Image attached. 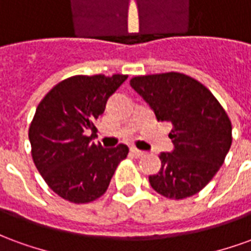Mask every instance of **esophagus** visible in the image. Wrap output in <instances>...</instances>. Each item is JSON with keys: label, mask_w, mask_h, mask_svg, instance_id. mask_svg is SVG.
Here are the masks:
<instances>
[{"label": "esophagus", "mask_w": 251, "mask_h": 251, "mask_svg": "<svg viewBox=\"0 0 251 251\" xmlns=\"http://www.w3.org/2000/svg\"><path fill=\"white\" fill-rule=\"evenodd\" d=\"M130 153H131V156H133V157H136V158L142 157V156L145 154V152H142V151H138L137 148H130Z\"/></svg>", "instance_id": "34e87169"}]
</instances>
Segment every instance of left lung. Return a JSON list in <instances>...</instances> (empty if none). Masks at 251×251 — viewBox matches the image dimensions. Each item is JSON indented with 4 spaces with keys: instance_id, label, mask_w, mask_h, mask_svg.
Returning a JSON list of instances; mask_svg holds the SVG:
<instances>
[{
    "instance_id": "1",
    "label": "left lung",
    "mask_w": 251,
    "mask_h": 251,
    "mask_svg": "<svg viewBox=\"0 0 251 251\" xmlns=\"http://www.w3.org/2000/svg\"><path fill=\"white\" fill-rule=\"evenodd\" d=\"M130 86L157 121L171 122L172 152L160 153L161 169L149 176L152 188L169 199L198 194L219 171L231 147V122L201 83L180 72L136 76Z\"/></svg>"
}]
</instances>
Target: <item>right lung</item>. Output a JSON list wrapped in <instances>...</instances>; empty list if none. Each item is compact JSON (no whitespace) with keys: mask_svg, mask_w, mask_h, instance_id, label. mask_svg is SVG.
I'll return each instance as SVG.
<instances>
[{"mask_svg":"<svg viewBox=\"0 0 251 251\" xmlns=\"http://www.w3.org/2000/svg\"><path fill=\"white\" fill-rule=\"evenodd\" d=\"M127 75L68 77L43 98L29 126L32 157L50 188L71 203H88L106 192L129 148L97 145L94 122Z\"/></svg>","mask_w":251,"mask_h":251,"instance_id":"right-lung-1","label":"right lung"}]
</instances>
